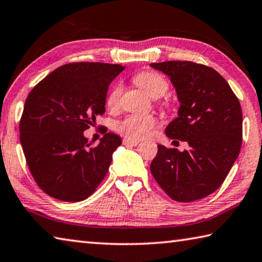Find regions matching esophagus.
<instances>
[{
	"instance_id": "1",
	"label": "esophagus",
	"mask_w": 262,
	"mask_h": 262,
	"mask_svg": "<svg viewBox=\"0 0 262 262\" xmlns=\"http://www.w3.org/2000/svg\"><path fill=\"white\" fill-rule=\"evenodd\" d=\"M122 143L125 145H132V147H135V145H137L140 143L139 140H134V139H123Z\"/></svg>"
}]
</instances>
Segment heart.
<instances>
[{"mask_svg": "<svg viewBox=\"0 0 262 262\" xmlns=\"http://www.w3.org/2000/svg\"><path fill=\"white\" fill-rule=\"evenodd\" d=\"M134 82L139 85L145 94L152 98H159L165 95L168 90L167 79L162 74L157 72H142L135 75ZM123 86L120 82L115 83L111 89L106 103L110 108H117L120 104ZM157 125V120L151 115L143 114H133L123 119L121 122L118 123L117 129L119 133L126 135L128 139H143L148 136L151 130Z\"/></svg>", "mask_w": 262, "mask_h": 262, "instance_id": "heart-1", "label": "heart"}]
</instances>
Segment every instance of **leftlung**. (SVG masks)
<instances>
[{"label": "left lung", "instance_id": "8db88e82", "mask_svg": "<svg viewBox=\"0 0 262 262\" xmlns=\"http://www.w3.org/2000/svg\"><path fill=\"white\" fill-rule=\"evenodd\" d=\"M150 66L170 77L180 103L165 134L189 145L179 151L158 144L150 171L172 200H200L223 184L241 151V103L228 82L207 66L190 61Z\"/></svg>", "mask_w": 262, "mask_h": 262}]
</instances>
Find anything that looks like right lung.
I'll list each match as a JSON object with an SVG mask.
<instances>
[{"mask_svg":"<svg viewBox=\"0 0 262 262\" xmlns=\"http://www.w3.org/2000/svg\"><path fill=\"white\" fill-rule=\"evenodd\" d=\"M123 69L75 62L55 69L31 90L19 139L31 174L50 196L85 200L105 178L120 136L106 133L92 147L83 133L105 113L108 85Z\"/></svg>","mask_w":262,"mask_h":262,"instance_id":"1","label":"right lung"}]
</instances>
